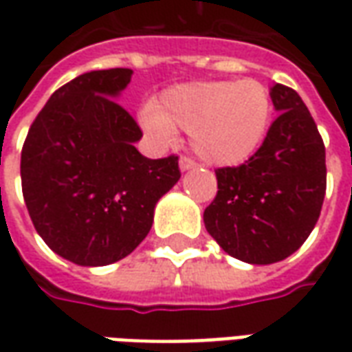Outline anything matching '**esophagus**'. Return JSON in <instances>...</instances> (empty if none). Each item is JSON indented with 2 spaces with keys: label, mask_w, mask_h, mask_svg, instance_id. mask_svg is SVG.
<instances>
[{
  "label": "esophagus",
  "mask_w": 352,
  "mask_h": 352,
  "mask_svg": "<svg viewBox=\"0 0 352 352\" xmlns=\"http://www.w3.org/2000/svg\"><path fill=\"white\" fill-rule=\"evenodd\" d=\"M194 168H196V162L190 160V158L183 156V158L179 160V169H181V171H188V169H194Z\"/></svg>",
  "instance_id": "obj_1"
}]
</instances>
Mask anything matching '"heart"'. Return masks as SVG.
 <instances>
[{"instance_id":"obj_1","label":"heart","mask_w":352,"mask_h":352,"mask_svg":"<svg viewBox=\"0 0 352 352\" xmlns=\"http://www.w3.org/2000/svg\"><path fill=\"white\" fill-rule=\"evenodd\" d=\"M272 115V94L258 80H198L168 88L141 109L139 122L158 143H173L177 128L186 130L201 160L230 168L258 151Z\"/></svg>"}]
</instances>
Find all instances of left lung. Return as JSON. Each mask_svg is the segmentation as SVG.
I'll list each match as a JSON object with an SVG mask.
<instances>
[{
	"label": "left lung",
	"mask_w": 352,
	"mask_h": 352,
	"mask_svg": "<svg viewBox=\"0 0 352 352\" xmlns=\"http://www.w3.org/2000/svg\"><path fill=\"white\" fill-rule=\"evenodd\" d=\"M279 116L239 168L217 169L219 192L204 222L222 251L247 264L290 256L315 228L326 192V153L317 124L296 90L270 88Z\"/></svg>",
	"instance_id": "left-lung-1"
}]
</instances>
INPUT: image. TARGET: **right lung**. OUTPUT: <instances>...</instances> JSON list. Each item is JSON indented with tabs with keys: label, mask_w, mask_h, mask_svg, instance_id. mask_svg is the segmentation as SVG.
<instances>
[{
	"label": "right lung",
	"mask_w": 352,
	"mask_h": 352,
	"mask_svg": "<svg viewBox=\"0 0 352 352\" xmlns=\"http://www.w3.org/2000/svg\"><path fill=\"white\" fill-rule=\"evenodd\" d=\"M131 75L88 72L58 88L22 146V194L37 234L85 267L126 258L181 179L177 156L151 160L135 148L143 133L116 103Z\"/></svg>",
	"instance_id": "right-lung-1"
}]
</instances>
